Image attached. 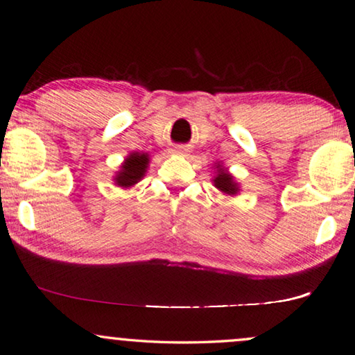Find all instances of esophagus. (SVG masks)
I'll return each mask as SVG.
<instances>
[{
	"mask_svg": "<svg viewBox=\"0 0 355 355\" xmlns=\"http://www.w3.org/2000/svg\"><path fill=\"white\" fill-rule=\"evenodd\" d=\"M171 154H174V155H187V149H185V146H174L171 149Z\"/></svg>",
	"mask_w": 355,
	"mask_h": 355,
	"instance_id": "34e87169",
	"label": "esophagus"
}]
</instances>
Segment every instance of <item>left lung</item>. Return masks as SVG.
Wrapping results in <instances>:
<instances>
[{"mask_svg": "<svg viewBox=\"0 0 355 355\" xmlns=\"http://www.w3.org/2000/svg\"><path fill=\"white\" fill-rule=\"evenodd\" d=\"M214 173H216L212 178L214 187L222 191L226 196H236L239 193V182L228 171V168H225L222 164H214Z\"/></svg>", "mask_w": 355, "mask_h": 355, "instance_id": "obj_1", "label": "left lung"}]
</instances>
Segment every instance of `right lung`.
Wrapping results in <instances>:
<instances>
[{
  "mask_svg": "<svg viewBox=\"0 0 355 355\" xmlns=\"http://www.w3.org/2000/svg\"><path fill=\"white\" fill-rule=\"evenodd\" d=\"M149 154L148 153H137L133 150L125 157L123 164L119 166V171H116L113 176L114 185L121 189H130L138 184L144 178L149 166Z\"/></svg>",
  "mask_w": 355,
  "mask_h": 355,
  "instance_id": "1",
  "label": "right lung"
}]
</instances>
